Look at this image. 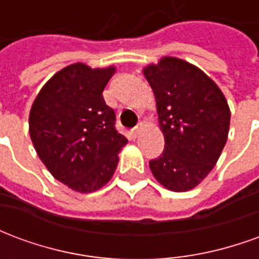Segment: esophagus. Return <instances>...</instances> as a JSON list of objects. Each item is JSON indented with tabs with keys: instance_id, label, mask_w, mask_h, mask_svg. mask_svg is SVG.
I'll list each match as a JSON object with an SVG mask.
<instances>
[{
	"instance_id": "34e87169",
	"label": "esophagus",
	"mask_w": 259,
	"mask_h": 259,
	"mask_svg": "<svg viewBox=\"0 0 259 259\" xmlns=\"http://www.w3.org/2000/svg\"><path fill=\"white\" fill-rule=\"evenodd\" d=\"M140 129H141V124H137L136 127H133V129H132V133H133V136H135V137L139 135V133H140Z\"/></svg>"
}]
</instances>
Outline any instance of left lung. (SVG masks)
<instances>
[{"mask_svg": "<svg viewBox=\"0 0 259 259\" xmlns=\"http://www.w3.org/2000/svg\"><path fill=\"white\" fill-rule=\"evenodd\" d=\"M157 100L165 148L150 161L155 179L172 191L194 189L215 166L226 144L230 111L213 81L194 65L161 59L144 69Z\"/></svg>", "mask_w": 259, "mask_h": 259, "instance_id": "8db88e82", "label": "left lung"}]
</instances>
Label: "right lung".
<instances>
[{
    "label": "right lung",
    "instance_id": "add662e5",
    "mask_svg": "<svg viewBox=\"0 0 259 259\" xmlns=\"http://www.w3.org/2000/svg\"><path fill=\"white\" fill-rule=\"evenodd\" d=\"M113 73V66H66L48 80L31 107L29 132L38 157L55 179L79 193L109 182L127 143L102 97Z\"/></svg>",
    "mask_w": 259,
    "mask_h": 259
}]
</instances>
